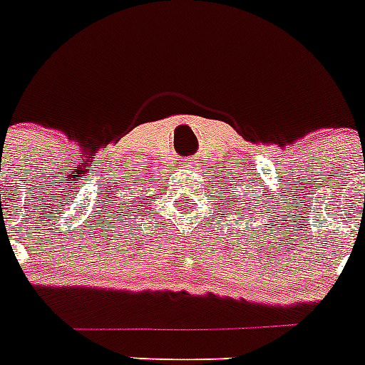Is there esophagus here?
Wrapping results in <instances>:
<instances>
[{"mask_svg":"<svg viewBox=\"0 0 365 365\" xmlns=\"http://www.w3.org/2000/svg\"><path fill=\"white\" fill-rule=\"evenodd\" d=\"M182 167H183V169H187V170H192L196 167V161L192 160V158H187V160H183Z\"/></svg>","mask_w":365,"mask_h":365,"instance_id":"34e87169","label":"esophagus"}]
</instances>
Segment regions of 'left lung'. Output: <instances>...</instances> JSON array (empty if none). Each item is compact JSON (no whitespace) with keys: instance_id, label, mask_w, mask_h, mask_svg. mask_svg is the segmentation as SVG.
<instances>
[{"instance_id":"left-lung-1","label":"left lung","mask_w":365,"mask_h":365,"mask_svg":"<svg viewBox=\"0 0 365 365\" xmlns=\"http://www.w3.org/2000/svg\"><path fill=\"white\" fill-rule=\"evenodd\" d=\"M227 189H230V187H227ZM233 195H235V191H233ZM242 201L245 202L244 205L242 204V202L237 200V202H239V204H237V205H240V207H242L244 211H246V213L250 215V220H252L253 217H264L266 205L261 204V200H259V205H262L261 208H259L258 205H255V202H253L252 198H246V196H244V200ZM227 202H230V198H227ZM268 204H270V202H268Z\"/></svg>"}]
</instances>
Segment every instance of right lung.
I'll return each mask as SVG.
<instances>
[{
  "label": "right lung",
  "instance_id": "right-lung-1",
  "mask_svg": "<svg viewBox=\"0 0 365 365\" xmlns=\"http://www.w3.org/2000/svg\"><path fill=\"white\" fill-rule=\"evenodd\" d=\"M148 202H154V200H150V198H147V196H143V195L134 196V198H128V200H126V204H123V207H119V211L115 213L117 222H125L126 226H128V224H132L135 218L143 217V215L147 217Z\"/></svg>",
  "mask_w": 365,
  "mask_h": 365
}]
</instances>
